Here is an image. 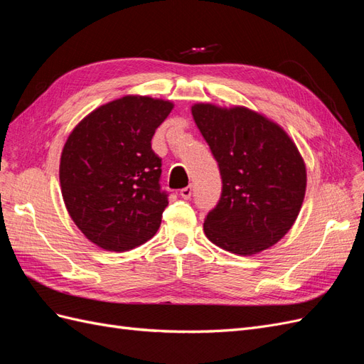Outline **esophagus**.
<instances>
[{
    "label": "esophagus",
    "mask_w": 364,
    "mask_h": 364,
    "mask_svg": "<svg viewBox=\"0 0 364 364\" xmlns=\"http://www.w3.org/2000/svg\"><path fill=\"white\" fill-rule=\"evenodd\" d=\"M191 194H193V186H185V188L181 190V197L185 200L191 199Z\"/></svg>",
    "instance_id": "34e87169"
}]
</instances>
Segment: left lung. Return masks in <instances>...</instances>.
<instances>
[{
	"mask_svg": "<svg viewBox=\"0 0 364 364\" xmlns=\"http://www.w3.org/2000/svg\"><path fill=\"white\" fill-rule=\"evenodd\" d=\"M193 118L222 176V196L208 213L209 241L255 255L289 232L301 211L306 170L284 129L247 107L197 103Z\"/></svg>",
	"mask_w": 364,
	"mask_h": 364,
	"instance_id": "8db88e82",
	"label": "left lung"
}]
</instances>
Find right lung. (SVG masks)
Masks as SVG:
<instances>
[{"label": "right lung", "instance_id": "1", "mask_svg": "<svg viewBox=\"0 0 364 364\" xmlns=\"http://www.w3.org/2000/svg\"><path fill=\"white\" fill-rule=\"evenodd\" d=\"M173 103L126 95L85 117L65 142L59 178L65 206L85 237L105 250L146 243L161 226L168 194L151 138Z\"/></svg>", "mask_w": 364, "mask_h": 364}]
</instances>
